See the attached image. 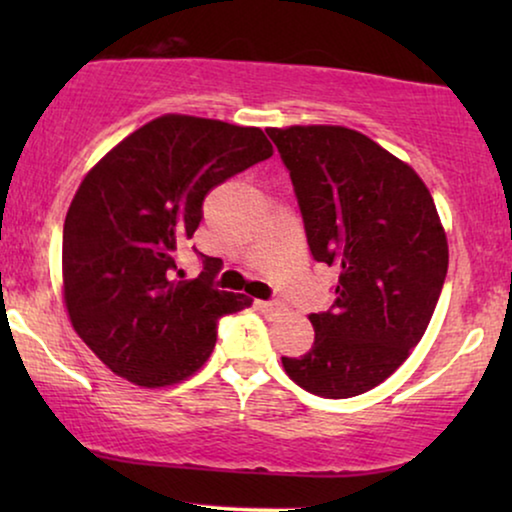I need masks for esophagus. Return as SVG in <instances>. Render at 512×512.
<instances>
[{"instance_id":"obj_1","label":"esophagus","mask_w":512,"mask_h":512,"mask_svg":"<svg viewBox=\"0 0 512 512\" xmlns=\"http://www.w3.org/2000/svg\"><path fill=\"white\" fill-rule=\"evenodd\" d=\"M258 307H261V310L263 312H279V310H282V303H277V300H258V303H256Z\"/></svg>"}]
</instances>
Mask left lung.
Here are the masks:
<instances>
[{"instance_id": "8db88e82", "label": "left lung", "mask_w": 512, "mask_h": 512, "mask_svg": "<svg viewBox=\"0 0 512 512\" xmlns=\"http://www.w3.org/2000/svg\"><path fill=\"white\" fill-rule=\"evenodd\" d=\"M296 193L314 261L340 270L314 345L282 356L298 387L349 398L387 380L417 347L447 275L429 188L380 144L340 125L268 130Z\"/></svg>"}]
</instances>
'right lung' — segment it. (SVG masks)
I'll return each mask as SVG.
<instances>
[{
	"mask_svg": "<svg viewBox=\"0 0 512 512\" xmlns=\"http://www.w3.org/2000/svg\"><path fill=\"white\" fill-rule=\"evenodd\" d=\"M272 156L263 130L167 114L114 146L81 181L62 228V279L74 331L139 387L186 380L209 359L216 324L251 305L219 291V258L179 279L177 249L205 195Z\"/></svg>",
	"mask_w": 512,
	"mask_h": 512,
	"instance_id": "right-lung-1",
	"label": "right lung"
}]
</instances>
